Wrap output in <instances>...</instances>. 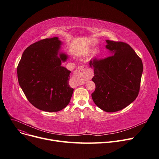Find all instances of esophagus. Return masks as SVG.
<instances>
[{
  "label": "esophagus",
  "instance_id": "34e87169",
  "mask_svg": "<svg viewBox=\"0 0 159 159\" xmlns=\"http://www.w3.org/2000/svg\"><path fill=\"white\" fill-rule=\"evenodd\" d=\"M84 77H85V70H84L83 66H79L74 73L73 80L76 81V84L78 86L79 84V80L83 79Z\"/></svg>",
  "mask_w": 159,
  "mask_h": 159
}]
</instances>
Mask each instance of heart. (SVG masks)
Segmentation results:
<instances>
[{
    "label": "heart",
    "mask_w": 159,
    "mask_h": 159,
    "mask_svg": "<svg viewBox=\"0 0 159 159\" xmlns=\"http://www.w3.org/2000/svg\"><path fill=\"white\" fill-rule=\"evenodd\" d=\"M98 53H99L98 50H97V49H94V50L93 51V52H92V54H91L92 57H93V58L96 57L98 56Z\"/></svg>",
    "instance_id": "b5f03b06"
}]
</instances>
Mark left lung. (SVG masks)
<instances>
[{
    "label": "left lung",
    "mask_w": 159,
    "mask_h": 159,
    "mask_svg": "<svg viewBox=\"0 0 159 159\" xmlns=\"http://www.w3.org/2000/svg\"><path fill=\"white\" fill-rule=\"evenodd\" d=\"M109 57L90 61L94 75L93 102L102 110L113 112L127 107L138 96L143 65L127 43L106 40Z\"/></svg>",
    "instance_id": "1"
}]
</instances>
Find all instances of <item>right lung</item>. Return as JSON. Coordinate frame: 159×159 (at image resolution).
I'll return each mask as SVG.
<instances>
[{
  "mask_svg": "<svg viewBox=\"0 0 159 159\" xmlns=\"http://www.w3.org/2000/svg\"><path fill=\"white\" fill-rule=\"evenodd\" d=\"M58 37L30 45L24 52L17 67L20 88L37 109L57 112L70 103L73 89L69 85L70 71L61 66L68 56L61 51Z\"/></svg>",
  "mask_w": 159,
  "mask_h": 159,
  "instance_id": "right-lung-1",
  "label": "right lung"
}]
</instances>
